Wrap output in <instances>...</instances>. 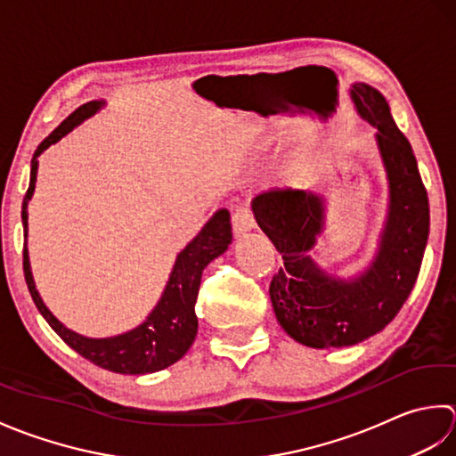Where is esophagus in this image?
Returning a JSON list of instances; mask_svg holds the SVG:
<instances>
[{
  "label": "esophagus",
  "mask_w": 456,
  "mask_h": 456,
  "mask_svg": "<svg viewBox=\"0 0 456 456\" xmlns=\"http://www.w3.org/2000/svg\"><path fill=\"white\" fill-rule=\"evenodd\" d=\"M232 226H234L236 236L244 234V232L256 228V215L254 210L248 207V204H241L234 210V215H232Z\"/></svg>",
  "instance_id": "esophagus-1"
}]
</instances>
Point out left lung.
<instances>
[{
  "instance_id": "8db88e82",
  "label": "left lung",
  "mask_w": 456,
  "mask_h": 456,
  "mask_svg": "<svg viewBox=\"0 0 456 456\" xmlns=\"http://www.w3.org/2000/svg\"><path fill=\"white\" fill-rule=\"evenodd\" d=\"M362 118L378 127L389 181V210L374 264L354 281L332 280L306 256L322 226V199L297 189H272L252 202L259 228L283 257L269 297L285 332L311 348L358 345L384 330L410 297L429 236V200L407 137L386 98L368 85L352 86Z\"/></svg>"
}]
</instances>
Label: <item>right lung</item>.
<instances>
[{
    "label": "right lung",
    "mask_w": 456,
    "mask_h": 456,
    "mask_svg": "<svg viewBox=\"0 0 456 456\" xmlns=\"http://www.w3.org/2000/svg\"><path fill=\"white\" fill-rule=\"evenodd\" d=\"M102 106H104V102L96 100L82 104L80 108L74 110L39 147H37L31 161L29 189H27L21 210L25 236L27 202L31 199L37 181V157H39L46 147L57 143L62 135H67L72 127H77L80 122H85L86 118L96 114ZM230 241V212L222 208L207 222V224H204V228L199 232V236L176 256V262L171 272L169 283H167L161 295V301L157 303L147 321L143 324H139L137 329L111 338H86L82 337V334L72 332L53 317V313L46 309L39 297V291L35 289L27 248H23V272L37 309H39L45 321L51 324V329L57 332L72 350H77L80 356L90 360L92 364L116 371V374H151V371H159L167 366L175 364L176 360H181L187 354V350L194 342L199 329L197 314H194V303H197L199 297L202 272L212 259L226 252Z\"/></svg>",
    "instance_id": "obj_1"
}]
</instances>
